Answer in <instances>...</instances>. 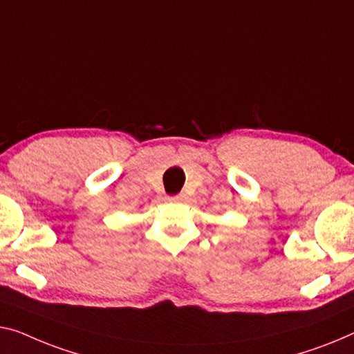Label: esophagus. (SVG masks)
Returning <instances> with one entry per match:
<instances>
[{
    "instance_id": "1",
    "label": "esophagus",
    "mask_w": 354,
    "mask_h": 354,
    "mask_svg": "<svg viewBox=\"0 0 354 354\" xmlns=\"http://www.w3.org/2000/svg\"><path fill=\"white\" fill-rule=\"evenodd\" d=\"M168 200H170V202L179 203V202H184V200H186V195H184V194H178V195H173V197H170Z\"/></svg>"
}]
</instances>
